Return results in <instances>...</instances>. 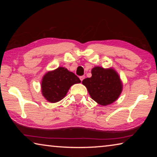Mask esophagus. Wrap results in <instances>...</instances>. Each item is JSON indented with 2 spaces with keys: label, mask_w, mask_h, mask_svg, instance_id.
Listing matches in <instances>:
<instances>
[{
  "label": "esophagus",
  "mask_w": 157,
  "mask_h": 157,
  "mask_svg": "<svg viewBox=\"0 0 157 157\" xmlns=\"http://www.w3.org/2000/svg\"><path fill=\"white\" fill-rule=\"evenodd\" d=\"M79 79H80V80H81V81L83 80V79H84V75H82V76H80V77H79Z\"/></svg>",
  "instance_id": "obj_1"
}]
</instances>
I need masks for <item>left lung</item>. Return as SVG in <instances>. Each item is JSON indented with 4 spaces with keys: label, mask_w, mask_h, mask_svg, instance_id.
Returning a JSON list of instances; mask_svg holds the SVG:
<instances>
[{
    "label": "left lung",
    "mask_w": 157,
    "mask_h": 157,
    "mask_svg": "<svg viewBox=\"0 0 157 157\" xmlns=\"http://www.w3.org/2000/svg\"><path fill=\"white\" fill-rule=\"evenodd\" d=\"M91 74V78L82 81L90 96L100 105L112 104L123 91V82L118 73L113 68L95 66L92 68Z\"/></svg>",
    "instance_id": "obj_1"
}]
</instances>
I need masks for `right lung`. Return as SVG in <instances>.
<instances>
[{
	"label": "right lung",
	"instance_id": "right-lung-1",
	"mask_svg": "<svg viewBox=\"0 0 157 157\" xmlns=\"http://www.w3.org/2000/svg\"><path fill=\"white\" fill-rule=\"evenodd\" d=\"M80 79L65 67H58L45 74L41 83V94L48 102L62 100L72 85L80 83Z\"/></svg>",
	"mask_w": 157,
	"mask_h": 157
}]
</instances>
